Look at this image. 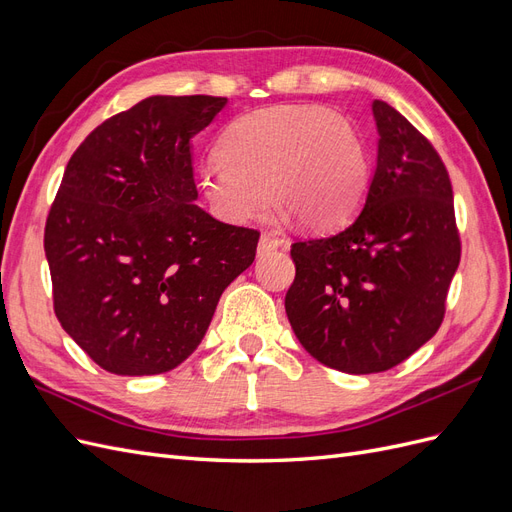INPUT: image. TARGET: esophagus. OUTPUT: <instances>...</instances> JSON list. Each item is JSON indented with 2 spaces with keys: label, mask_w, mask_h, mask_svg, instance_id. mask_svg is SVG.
Returning a JSON list of instances; mask_svg holds the SVG:
<instances>
[{
  "label": "esophagus",
  "mask_w": 512,
  "mask_h": 512,
  "mask_svg": "<svg viewBox=\"0 0 512 512\" xmlns=\"http://www.w3.org/2000/svg\"><path fill=\"white\" fill-rule=\"evenodd\" d=\"M277 247H288V241H284L280 237H273L271 232H262L260 241H258V256L269 254V252L277 250Z\"/></svg>",
  "instance_id": "34e87169"
}]
</instances>
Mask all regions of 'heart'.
<instances>
[{
  "instance_id": "b5f03b06",
  "label": "heart",
  "mask_w": 512,
  "mask_h": 512,
  "mask_svg": "<svg viewBox=\"0 0 512 512\" xmlns=\"http://www.w3.org/2000/svg\"><path fill=\"white\" fill-rule=\"evenodd\" d=\"M367 185L361 134L350 119L318 104L239 117L220 138V156L200 166L207 203L237 224L265 215L275 198L303 226L331 230L359 211Z\"/></svg>"
}]
</instances>
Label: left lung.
I'll return each instance as SVG.
<instances>
[{
  "instance_id": "1",
  "label": "left lung",
  "mask_w": 512,
  "mask_h": 512,
  "mask_svg": "<svg viewBox=\"0 0 512 512\" xmlns=\"http://www.w3.org/2000/svg\"><path fill=\"white\" fill-rule=\"evenodd\" d=\"M378 164L363 211L331 237L290 245L286 314L301 346L346 374H378L436 335L461 258L453 185L438 151L374 100Z\"/></svg>"
}]
</instances>
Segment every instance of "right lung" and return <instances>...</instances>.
<instances>
[{"label":"right lung","mask_w":512,"mask_h":512,"mask_svg":"<svg viewBox=\"0 0 512 512\" xmlns=\"http://www.w3.org/2000/svg\"><path fill=\"white\" fill-rule=\"evenodd\" d=\"M226 104L151 96L72 153L44 226L55 316L117 376L175 369L205 337L260 232L200 209L190 138Z\"/></svg>","instance_id":"add662e5"}]
</instances>
